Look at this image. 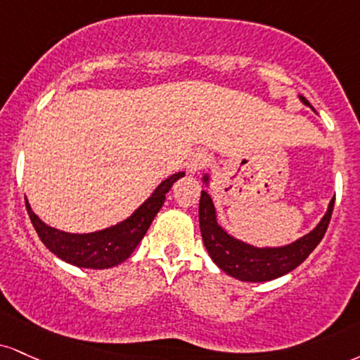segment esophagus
Masks as SVG:
<instances>
[{"instance_id": "1", "label": "esophagus", "mask_w": 360, "mask_h": 360, "mask_svg": "<svg viewBox=\"0 0 360 360\" xmlns=\"http://www.w3.org/2000/svg\"><path fill=\"white\" fill-rule=\"evenodd\" d=\"M210 155L206 154H194L191 158L188 159V162H186V171H188V174H196L198 171H201L202 167H206L207 164H210Z\"/></svg>"}]
</instances>
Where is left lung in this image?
Instances as JSON below:
<instances>
[{
	"mask_svg": "<svg viewBox=\"0 0 360 360\" xmlns=\"http://www.w3.org/2000/svg\"><path fill=\"white\" fill-rule=\"evenodd\" d=\"M302 103L311 105L305 97L298 95ZM202 183L210 186V174H202ZM335 196L330 199L327 213L317 226L298 240L281 246H255L238 240L218 223V214L207 191H201L199 199V228L210 257L224 274L241 281H270L290 274L304 263L317 248L330 223Z\"/></svg>",
	"mask_w": 360,
	"mask_h": 360,
	"instance_id": "obj_1",
	"label": "left lung"
}]
</instances>
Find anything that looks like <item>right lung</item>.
<instances>
[{
	"label": "right lung",
	"instance_id": "right-lung-1",
	"mask_svg": "<svg viewBox=\"0 0 360 360\" xmlns=\"http://www.w3.org/2000/svg\"><path fill=\"white\" fill-rule=\"evenodd\" d=\"M181 177H184L183 171L171 174L154 189V193L129 218L114 224V226L92 233H68L49 226L33 213L27 198H25V202H27V211L33 228L37 229L43 245L51 253L63 262L79 268L103 270V268L120 265L131 257L132 251L137 248V245L144 238L155 214L162 207L169 189Z\"/></svg>",
	"mask_w": 360,
	"mask_h": 360
}]
</instances>
